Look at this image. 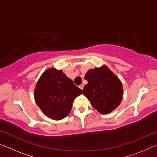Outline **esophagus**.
Returning a JSON list of instances; mask_svg holds the SVG:
<instances>
[{
    "instance_id": "obj_1",
    "label": "esophagus",
    "mask_w": 157,
    "mask_h": 157,
    "mask_svg": "<svg viewBox=\"0 0 157 157\" xmlns=\"http://www.w3.org/2000/svg\"><path fill=\"white\" fill-rule=\"evenodd\" d=\"M79 88L80 89H82V90H83V88H84V84H80L79 86Z\"/></svg>"
}]
</instances>
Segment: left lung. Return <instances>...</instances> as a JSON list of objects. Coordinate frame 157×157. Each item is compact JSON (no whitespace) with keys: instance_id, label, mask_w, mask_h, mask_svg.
Listing matches in <instances>:
<instances>
[{"instance_id":"obj_1","label":"left lung","mask_w":157,"mask_h":157,"mask_svg":"<svg viewBox=\"0 0 157 157\" xmlns=\"http://www.w3.org/2000/svg\"><path fill=\"white\" fill-rule=\"evenodd\" d=\"M84 79L88 83L84 87L83 94L98 112L107 114L120 105L123 96V84L107 66L90 69Z\"/></svg>"}]
</instances>
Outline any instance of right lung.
<instances>
[{
  "label": "right lung",
  "mask_w": 157,
  "mask_h": 157,
  "mask_svg": "<svg viewBox=\"0 0 157 157\" xmlns=\"http://www.w3.org/2000/svg\"><path fill=\"white\" fill-rule=\"evenodd\" d=\"M82 94V90L62 70L49 68L37 81L34 97L45 116L59 121L70 113L73 100Z\"/></svg>",
  "instance_id": "right-lung-1"
}]
</instances>
